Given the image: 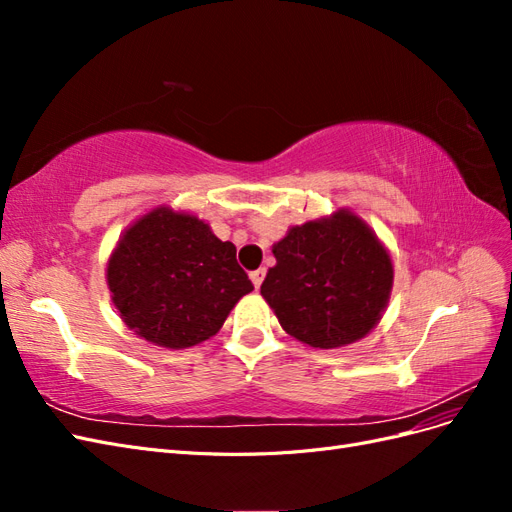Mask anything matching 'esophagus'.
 I'll return each mask as SVG.
<instances>
[{"label":"esophagus","mask_w":512,"mask_h":512,"mask_svg":"<svg viewBox=\"0 0 512 512\" xmlns=\"http://www.w3.org/2000/svg\"><path fill=\"white\" fill-rule=\"evenodd\" d=\"M265 275H267V269H256V271H252L250 273V280H252V284H254V288L258 290L260 288V284H262V280H265Z\"/></svg>","instance_id":"1"}]
</instances>
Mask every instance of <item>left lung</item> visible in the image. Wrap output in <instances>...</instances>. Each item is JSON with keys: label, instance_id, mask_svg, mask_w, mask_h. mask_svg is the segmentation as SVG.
<instances>
[{"label": "left lung", "instance_id": "obj_1", "mask_svg": "<svg viewBox=\"0 0 512 512\" xmlns=\"http://www.w3.org/2000/svg\"><path fill=\"white\" fill-rule=\"evenodd\" d=\"M275 267L260 294L282 329L312 348H339L376 327L391 297L393 262L359 215L292 226L273 245Z\"/></svg>", "mask_w": 512, "mask_h": 512}]
</instances>
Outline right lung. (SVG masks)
Returning a JSON list of instances; mask_svg holds the SVG:
<instances>
[{
    "instance_id": "1",
    "label": "right lung",
    "mask_w": 512,
    "mask_h": 512,
    "mask_svg": "<svg viewBox=\"0 0 512 512\" xmlns=\"http://www.w3.org/2000/svg\"><path fill=\"white\" fill-rule=\"evenodd\" d=\"M106 282L121 320L147 342L181 350L222 329L254 284L237 247L220 241L196 215L158 207L119 239Z\"/></svg>"
}]
</instances>
